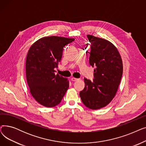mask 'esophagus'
Listing matches in <instances>:
<instances>
[{"mask_svg":"<svg viewBox=\"0 0 146 146\" xmlns=\"http://www.w3.org/2000/svg\"><path fill=\"white\" fill-rule=\"evenodd\" d=\"M79 80V79H78V78H71V80H72V81H73V82L77 81V80Z\"/></svg>","mask_w":146,"mask_h":146,"instance_id":"esophagus-1","label":"esophagus"}]
</instances>
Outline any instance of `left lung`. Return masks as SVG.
Wrapping results in <instances>:
<instances>
[{"label": "left lung", "instance_id": "obj_1", "mask_svg": "<svg viewBox=\"0 0 146 146\" xmlns=\"http://www.w3.org/2000/svg\"><path fill=\"white\" fill-rule=\"evenodd\" d=\"M90 42L89 64L94 69L92 81L84 78L85 86L79 95L88 108L98 110L109 104L116 95L123 66L117 48L110 41L87 35Z\"/></svg>", "mask_w": 146, "mask_h": 146}]
</instances>
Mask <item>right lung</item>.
<instances>
[{
  "instance_id": "right-lung-1",
  "label": "right lung",
  "mask_w": 146,
  "mask_h": 146,
  "mask_svg": "<svg viewBox=\"0 0 146 146\" xmlns=\"http://www.w3.org/2000/svg\"><path fill=\"white\" fill-rule=\"evenodd\" d=\"M74 38L47 36L30 47L26 60V76L30 92L35 100L46 107L60 103L69 87L67 78L58 74L57 67L65 46Z\"/></svg>"
}]
</instances>
